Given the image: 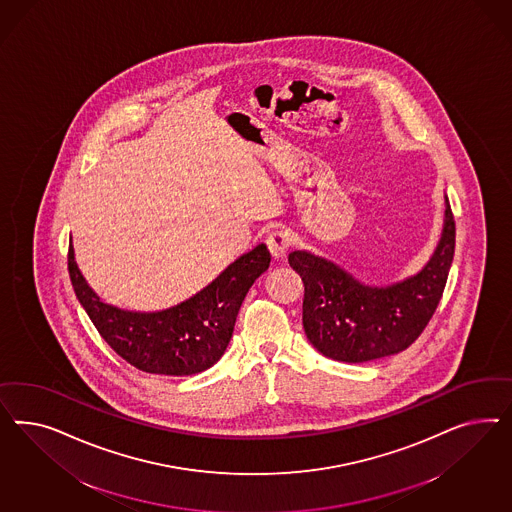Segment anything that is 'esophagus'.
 <instances>
[{"label":"esophagus","mask_w":512,"mask_h":512,"mask_svg":"<svg viewBox=\"0 0 512 512\" xmlns=\"http://www.w3.org/2000/svg\"><path fill=\"white\" fill-rule=\"evenodd\" d=\"M266 249L272 255V259H283L289 249V238L283 231H274L266 238Z\"/></svg>","instance_id":"1"}]
</instances>
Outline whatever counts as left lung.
I'll list each match as a JSON object with an SVG mask.
<instances>
[{
	"label": "left lung",
	"instance_id": "left-lung-1",
	"mask_svg": "<svg viewBox=\"0 0 512 512\" xmlns=\"http://www.w3.org/2000/svg\"><path fill=\"white\" fill-rule=\"evenodd\" d=\"M441 240L419 274L387 287H370L338 264L308 251L289 253L304 283L302 323L311 345L341 362L396 355L430 323L449 278L456 225L449 199Z\"/></svg>",
	"mask_w": 512,
	"mask_h": 512
}]
</instances>
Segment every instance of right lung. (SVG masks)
<instances>
[{
  "label": "right lung",
  "mask_w": 512,
  "mask_h": 512,
  "mask_svg": "<svg viewBox=\"0 0 512 512\" xmlns=\"http://www.w3.org/2000/svg\"><path fill=\"white\" fill-rule=\"evenodd\" d=\"M69 278L82 308L101 338L140 372L193 375L214 366L233 338L236 315L253 281L268 270L264 244L229 264L210 285L186 302L154 313L118 310L99 300L78 270L73 244Z\"/></svg>",
  "instance_id": "add662e5"
}]
</instances>
